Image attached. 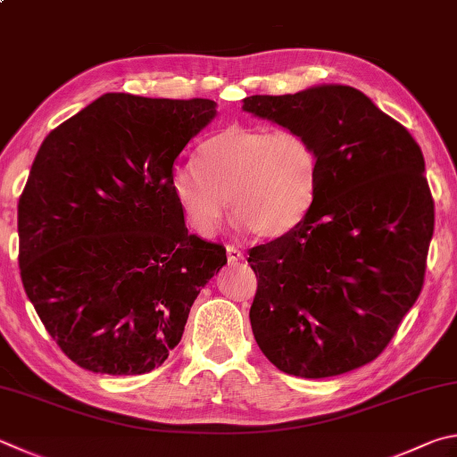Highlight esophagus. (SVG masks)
<instances>
[{
  "instance_id": "obj_1",
  "label": "esophagus",
  "mask_w": 457,
  "mask_h": 457,
  "mask_svg": "<svg viewBox=\"0 0 457 457\" xmlns=\"http://www.w3.org/2000/svg\"><path fill=\"white\" fill-rule=\"evenodd\" d=\"M226 252H228V262L229 263H237V262L244 260V252L237 250L236 245H228Z\"/></svg>"
}]
</instances>
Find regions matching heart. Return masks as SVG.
Listing matches in <instances>:
<instances>
[{
	"label": "heart",
	"instance_id": "heart-1",
	"mask_svg": "<svg viewBox=\"0 0 457 457\" xmlns=\"http://www.w3.org/2000/svg\"><path fill=\"white\" fill-rule=\"evenodd\" d=\"M320 155L297 129L223 128L207 137L200 157L179 163L171 192L187 226L212 237L229 207L242 226L279 237L308 218L318 197Z\"/></svg>",
	"mask_w": 457,
	"mask_h": 457
}]
</instances>
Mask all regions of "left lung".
I'll return each instance as SVG.
<instances>
[{
  "instance_id": "8db88e82",
  "label": "left lung",
  "mask_w": 457,
  "mask_h": 457,
  "mask_svg": "<svg viewBox=\"0 0 457 457\" xmlns=\"http://www.w3.org/2000/svg\"><path fill=\"white\" fill-rule=\"evenodd\" d=\"M242 110L303 131L320 187L300 226L250 250L262 353L297 378H334L384 352L424 286L434 200L416 139L360 89L252 96Z\"/></svg>"
}]
</instances>
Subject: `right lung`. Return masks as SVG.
<instances>
[{
  "label": "right lung",
  "mask_w": 457,
  "mask_h": 457,
  "mask_svg": "<svg viewBox=\"0 0 457 457\" xmlns=\"http://www.w3.org/2000/svg\"><path fill=\"white\" fill-rule=\"evenodd\" d=\"M212 99L105 94L49 134L18 205L20 271L49 336L79 368L139 376L184 336L226 247L189 236L173 162Z\"/></svg>",
  "instance_id": "obj_1"
}]
</instances>
